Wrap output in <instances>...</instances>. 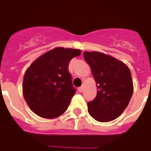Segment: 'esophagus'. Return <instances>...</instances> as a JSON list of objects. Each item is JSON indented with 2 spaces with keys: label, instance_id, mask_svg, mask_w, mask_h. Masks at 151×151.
Masks as SVG:
<instances>
[{
  "label": "esophagus",
  "instance_id": "obj_1",
  "mask_svg": "<svg viewBox=\"0 0 151 151\" xmlns=\"http://www.w3.org/2000/svg\"><path fill=\"white\" fill-rule=\"evenodd\" d=\"M83 90H84V86H82L78 87V91L79 92H82V91H83Z\"/></svg>",
  "mask_w": 151,
  "mask_h": 151
}]
</instances>
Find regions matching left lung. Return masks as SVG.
<instances>
[{
    "label": "left lung",
    "instance_id": "left-lung-1",
    "mask_svg": "<svg viewBox=\"0 0 151 151\" xmlns=\"http://www.w3.org/2000/svg\"><path fill=\"white\" fill-rule=\"evenodd\" d=\"M97 86V95L87 104L88 112L99 122H109L120 116L133 92L129 67L119 60L99 52H85Z\"/></svg>",
    "mask_w": 151,
    "mask_h": 151
}]
</instances>
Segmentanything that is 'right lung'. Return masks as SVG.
<instances>
[{"label":"right lung","mask_w":151,"mask_h":151,"mask_svg":"<svg viewBox=\"0 0 151 151\" xmlns=\"http://www.w3.org/2000/svg\"><path fill=\"white\" fill-rule=\"evenodd\" d=\"M82 51L55 47L38 57L25 72L22 93L31 111L37 116L54 119L61 116L76 93L69 73L72 58Z\"/></svg>","instance_id":"1"}]
</instances>
